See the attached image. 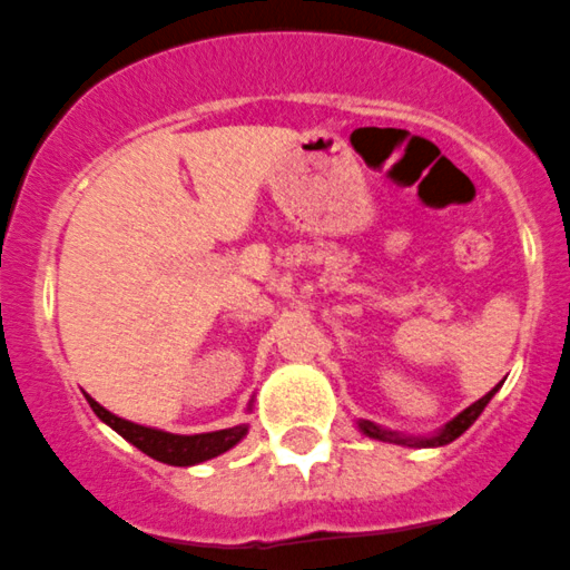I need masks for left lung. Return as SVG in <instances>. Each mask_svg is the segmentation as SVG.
<instances>
[{
    "label": "left lung",
    "mask_w": 570,
    "mask_h": 570,
    "mask_svg": "<svg viewBox=\"0 0 570 570\" xmlns=\"http://www.w3.org/2000/svg\"><path fill=\"white\" fill-rule=\"evenodd\" d=\"M494 391L498 387H492V391L487 393V396H481L475 402V405H470L466 411H461L459 416L453 419V422H446L444 430H439L435 435H430V439H411V435H396V433H387V430L376 428L374 422H360V430H363L365 435H371V439H380V441H393V444H405V446H444L450 444V441L459 439L464 430H470V424L475 422L478 416L483 413V407L489 405V399L494 396Z\"/></svg>",
    "instance_id": "left-lung-1"
}]
</instances>
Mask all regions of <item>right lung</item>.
Returning a JSON list of instances; mask_svg holds the SVG:
<instances>
[{
	"instance_id": "1",
	"label": "right lung",
	"mask_w": 570,
	"mask_h": 570,
	"mask_svg": "<svg viewBox=\"0 0 570 570\" xmlns=\"http://www.w3.org/2000/svg\"><path fill=\"white\" fill-rule=\"evenodd\" d=\"M89 407L95 411V416L100 422L109 424L115 433L124 435L126 441L142 450L146 455H151L154 461H163V464L171 466H194L202 461H210L216 455L227 453L230 446H236L238 441L247 435V424H236V428L216 430V433H199V435H174L165 433V430L142 428V424L126 422V419L115 416L106 407H100L92 396H87Z\"/></svg>"
}]
</instances>
